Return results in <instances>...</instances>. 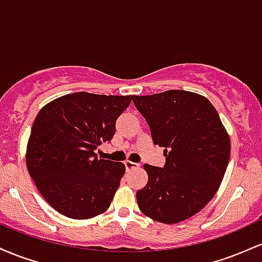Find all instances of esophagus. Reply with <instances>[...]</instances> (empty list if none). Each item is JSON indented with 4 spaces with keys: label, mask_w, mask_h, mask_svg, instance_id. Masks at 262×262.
I'll use <instances>...</instances> for the list:
<instances>
[{
    "label": "esophagus",
    "mask_w": 262,
    "mask_h": 262,
    "mask_svg": "<svg viewBox=\"0 0 262 262\" xmlns=\"http://www.w3.org/2000/svg\"><path fill=\"white\" fill-rule=\"evenodd\" d=\"M124 164H125V169H127V171H130V170L138 169V167L140 166L139 164H135V162H132V161H129V160L125 161Z\"/></svg>",
    "instance_id": "1"
}]
</instances>
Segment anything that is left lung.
<instances>
[{
  "mask_svg": "<svg viewBox=\"0 0 262 262\" xmlns=\"http://www.w3.org/2000/svg\"><path fill=\"white\" fill-rule=\"evenodd\" d=\"M166 164H145L148 183L137 192L146 217L175 224L202 210L217 193L230 158V139L219 114L204 96L169 90L133 96Z\"/></svg>",
  "mask_w": 262,
  "mask_h": 262,
  "instance_id": "obj_1",
  "label": "left lung"
}]
</instances>
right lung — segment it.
Here are the masks:
<instances>
[{"mask_svg":"<svg viewBox=\"0 0 262 262\" xmlns=\"http://www.w3.org/2000/svg\"><path fill=\"white\" fill-rule=\"evenodd\" d=\"M132 98L76 92L39 111L27 144V169L60 214L90 219L110 208L125 166L98 159L95 150L112 139Z\"/></svg>","mask_w":262,"mask_h":262,"instance_id":"obj_1","label":"right lung"}]
</instances>
